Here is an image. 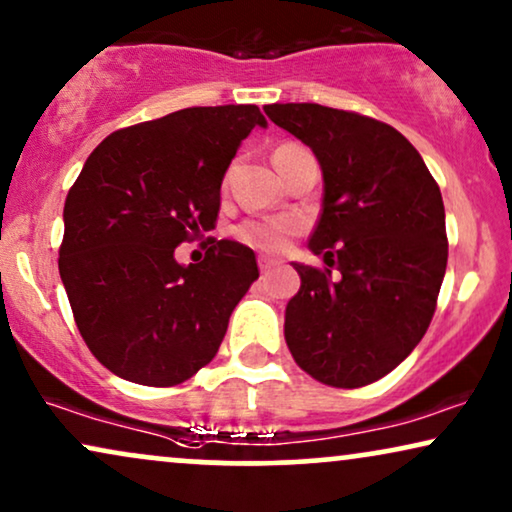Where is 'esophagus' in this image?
<instances>
[{
    "instance_id": "1",
    "label": "esophagus",
    "mask_w": 512,
    "mask_h": 512,
    "mask_svg": "<svg viewBox=\"0 0 512 512\" xmlns=\"http://www.w3.org/2000/svg\"><path fill=\"white\" fill-rule=\"evenodd\" d=\"M257 262H260V271H262V274H269V271L271 269H274V260H271V257H267V255H260V260H257Z\"/></svg>"
}]
</instances>
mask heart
<instances>
[{
	"instance_id": "heart-1",
	"label": "heart",
	"mask_w": 512,
	"mask_h": 512,
	"mask_svg": "<svg viewBox=\"0 0 512 512\" xmlns=\"http://www.w3.org/2000/svg\"><path fill=\"white\" fill-rule=\"evenodd\" d=\"M288 148H300L297 144H283L276 151H288ZM300 231L297 219L290 217H269V219H248L238 224L234 236L238 243L248 245L252 250L267 252V255H281L288 250L290 238Z\"/></svg>"
}]
</instances>
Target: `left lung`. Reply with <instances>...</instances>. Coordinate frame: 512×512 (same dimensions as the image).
<instances>
[{
  "mask_svg": "<svg viewBox=\"0 0 512 512\" xmlns=\"http://www.w3.org/2000/svg\"><path fill=\"white\" fill-rule=\"evenodd\" d=\"M264 113L312 148L323 172L309 248L326 267L293 264L302 286L286 307L288 349L323 385H371L409 357L435 316L449 257L442 193L385 122L319 103Z\"/></svg>",
  "mask_w": 512,
  "mask_h": 512,
  "instance_id": "obj_1",
  "label": "left lung"
}]
</instances>
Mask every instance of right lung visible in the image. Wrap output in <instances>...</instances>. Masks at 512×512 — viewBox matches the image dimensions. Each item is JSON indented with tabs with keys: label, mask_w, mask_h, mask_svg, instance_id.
Returning a JSON list of instances; mask_svg holds the SVG:
<instances>
[{
	"label": "right lung",
	"mask_w": 512,
	"mask_h": 512,
	"mask_svg": "<svg viewBox=\"0 0 512 512\" xmlns=\"http://www.w3.org/2000/svg\"><path fill=\"white\" fill-rule=\"evenodd\" d=\"M257 106H193L118 129L94 148L63 208L58 271L77 331L108 371L148 387L215 359L229 316L260 278L255 252L212 238L205 260L174 248L215 229L219 189Z\"/></svg>",
	"instance_id": "right-lung-1"
}]
</instances>
